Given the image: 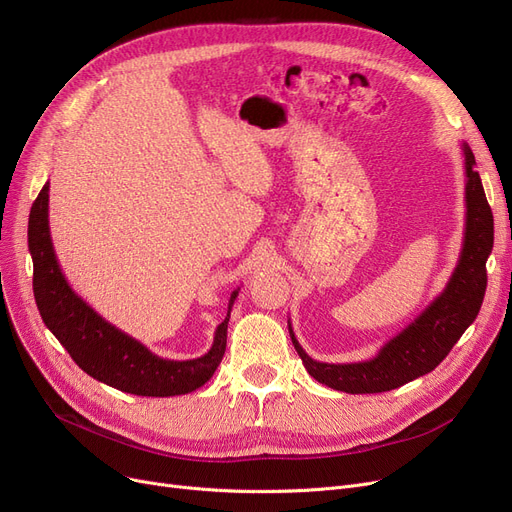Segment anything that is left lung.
<instances>
[{
	"label": "left lung",
	"mask_w": 512,
	"mask_h": 512,
	"mask_svg": "<svg viewBox=\"0 0 512 512\" xmlns=\"http://www.w3.org/2000/svg\"><path fill=\"white\" fill-rule=\"evenodd\" d=\"M464 154V238L456 268L420 316L389 339L374 358L353 364H326L309 358L288 322L291 341L305 370L330 389L345 393H383L402 387L439 366L469 328L483 303L487 272L485 263L494 249V215L475 169V154L462 144Z\"/></svg>",
	"instance_id": "left-lung-1"
}]
</instances>
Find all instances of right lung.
<instances>
[{
	"instance_id": "obj_1",
	"label": "right lung",
	"mask_w": 512,
	"mask_h": 512,
	"mask_svg": "<svg viewBox=\"0 0 512 512\" xmlns=\"http://www.w3.org/2000/svg\"><path fill=\"white\" fill-rule=\"evenodd\" d=\"M50 182L41 188L29 215V251L33 257V293L37 309L75 364L96 381L146 397L186 395L203 387L226 353L230 311L240 288L230 295L228 316L215 330L211 349L194 360H167L138 339L104 320L66 282L54 253L48 221Z\"/></svg>"
}]
</instances>
